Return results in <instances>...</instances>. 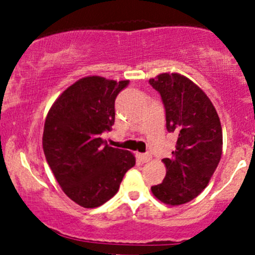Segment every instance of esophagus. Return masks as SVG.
<instances>
[{
    "instance_id": "obj_1",
    "label": "esophagus",
    "mask_w": 255,
    "mask_h": 255,
    "mask_svg": "<svg viewBox=\"0 0 255 255\" xmlns=\"http://www.w3.org/2000/svg\"><path fill=\"white\" fill-rule=\"evenodd\" d=\"M137 158L139 159V160L142 161V163H148V161L150 160V155H149V154L139 153V154H137Z\"/></svg>"
}]
</instances>
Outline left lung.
I'll return each mask as SVG.
<instances>
[{"instance_id": "1", "label": "left lung", "mask_w": 255, "mask_h": 255, "mask_svg": "<svg viewBox=\"0 0 255 255\" xmlns=\"http://www.w3.org/2000/svg\"><path fill=\"white\" fill-rule=\"evenodd\" d=\"M149 84L163 100L166 129L177 134L173 155L163 159L165 177L151 192L163 204L179 206L199 196L210 182L222 155V127L207 95L186 76L163 73Z\"/></svg>"}]
</instances>
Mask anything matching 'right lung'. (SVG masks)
Returning <instances> with one entry per match:
<instances>
[{
  "mask_svg": "<svg viewBox=\"0 0 255 255\" xmlns=\"http://www.w3.org/2000/svg\"><path fill=\"white\" fill-rule=\"evenodd\" d=\"M128 80L86 76L69 86L49 110L43 132L45 158L69 199L85 208L117 194L134 166L130 151L112 148L101 134L115 123V100Z\"/></svg>",
  "mask_w": 255,
  "mask_h": 255,
  "instance_id": "obj_1",
  "label": "right lung"
}]
</instances>
